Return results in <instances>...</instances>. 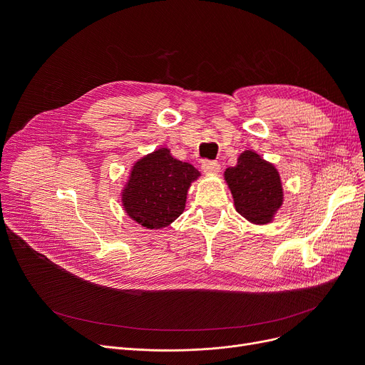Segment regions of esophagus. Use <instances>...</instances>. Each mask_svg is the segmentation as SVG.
I'll return each mask as SVG.
<instances>
[{
	"instance_id": "1",
	"label": "esophagus",
	"mask_w": 365,
	"mask_h": 365,
	"mask_svg": "<svg viewBox=\"0 0 365 365\" xmlns=\"http://www.w3.org/2000/svg\"><path fill=\"white\" fill-rule=\"evenodd\" d=\"M201 168L204 173H217L220 170V164L217 161H213V160H204L201 163Z\"/></svg>"
}]
</instances>
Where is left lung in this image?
Returning a JSON list of instances; mask_svg holds the SVG:
<instances>
[{
	"mask_svg": "<svg viewBox=\"0 0 365 365\" xmlns=\"http://www.w3.org/2000/svg\"><path fill=\"white\" fill-rule=\"evenodd\" d=\"M237 212L255 223H267L282 202L278 171L256 152L241 153L235 167L225 171Z\"/></svg>",
	"mask_w": 365,
	"mask_h": 365,
	"instance_id": "1",
	"label": "left lung"
}]
</instances>
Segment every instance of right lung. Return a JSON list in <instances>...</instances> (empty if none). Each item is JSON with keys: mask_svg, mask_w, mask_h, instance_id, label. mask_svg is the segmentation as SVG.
Masks as SVG:
<instances>
[{"mask_svg": "<svg viewBox=\"0 0 365 365\" xmlns=\"http://www.w3.org/2000/svg\"><path fill=\"white\" fill-rule=\"evenodd\" d=\"M200 176L189 163L171 157L163 148L136 163L123 192L128 216L148 229H158L179 217L190 182Z\"/></svg>", "mask_w": 365, "mask_h": 365, "instance_id": "right-lung-1", "label": "right lung"}]
</instances>
